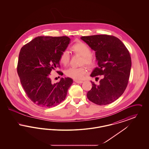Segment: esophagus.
I'll return each instance as SVG.
<instances>
[{
    "label": "esophagus",
    "instance_id": "obj_1",
    "mask_svg": "<svg viewBox=\"0 0 149 149\" xmlns=\"http://www.w3.org/2000/svg\"><path fill=\"white\" fill-rule=\"evenodd\" d=\"M74 81L76 82L77 83H78V84H81V83H82L83 82V81H81V80H75Z\"/></svg>",
    "mask_w": 149,
    "mask_h": 149
}]
</instances>
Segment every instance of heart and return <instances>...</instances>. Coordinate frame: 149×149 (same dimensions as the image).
<instances>
[{"label": "heart", "instance_id": "1", "mask_svg": "<svg viewBox=\"0 0 149 149\" xmlns=\"http://www.w3.org/2000/svg\"><path fill=\"white\" fill-rule=\"evenodd\" d=\"M72 50L75 53L83 57L82 64H85L89 67H92L95 64V58L91 54L90 47L85 43L79 42L72 46ZM70 54L68 50L63 51L60 56V61L64 65H67L70 61ZM87 72L85 67H71L65 71V74L75 80L82 79Z\"/></svg>", "mask_w": 149, "mask_h": 149}]
</instances>
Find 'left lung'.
<instances>
[{
	"label": "left lung",
	"instance_id": "left-lung-1",
	"mask_svg": "<svg viewBox=\"0 0 149 149\" xmlns=\"http://www.w3.org/2000/svg\"><path fill=\"white\" fill-rule=\"evenodd\" d=\"M80 38L95 51L98 67L91 77L103 75L99 85L91 81L92 88L87 93V98L98 105L110 104L119 98L127 87L131 68L130 53L120 40L113 36H82Z\"/></svg>",
	"mask_w": 149,
	"mask_h": 149
}]
</instances>
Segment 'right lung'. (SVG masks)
Wrapping results in <instances>:
<instances>
[{
    "instance_id": "right-lung-1",
    "label": "right lung",
    "mask_w": 149,
    "mask_h": 149,
    "mask_svg": "<svg viewBox=\"0 0 149 149\" xmlns=\"http://www.w3.org/2000/svg\"><path fill=\"white\" fill-rule=\"evenodd\" d=\"M70 43L66 36H38L22 47L17 72L26 94L36 104L50 108L66 98L72 79L61 78L53 84L50 75L60 67V55Z\"/></svg>"
}]
</instances>
